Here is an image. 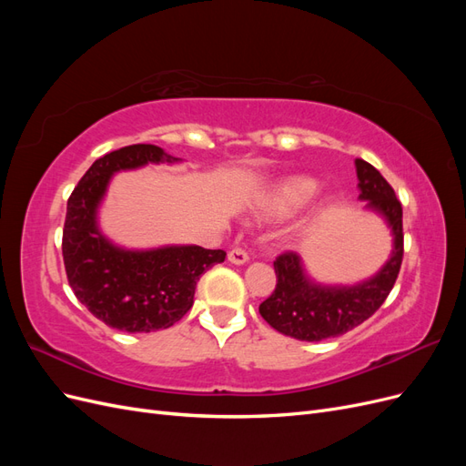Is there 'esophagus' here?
<instances>
[{
    "mask_svg": "<svg viewBox=\"0 0 466 466\" xmlns=\"http://www.w3.org/2000/svg\"><path fill=\"white\" fill-rule=\"evenodd\" d=\"M228 260H229L231 264L241 266V264H247V262H248V255H247L245 250H241V248H231V250L228 252Z\"/></svg>",
    "mask_w": 466,
    "mask_h": 466,
    "instance_id": "esophagus-1",
    "label": "esophagus"
}]
</instances>
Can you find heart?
Listing matches in <instances>:
<instances>
[{
	"label": "heart",
	"instance_id": "heart-1",
	"mask_svg": "<svg viewBox=\"0 0 466 466\" xmlns=\"http://www.w3.org/2000/svg\"><path fill=\"white\" fill-rule=\"evenodd\" d=\"M319 192V182L307 175H288L274 180L255 200L260 219H286L305 208Z\"/></svg>",
	"mask_w": 466,
	"mask_h": 466
}]
</instances>
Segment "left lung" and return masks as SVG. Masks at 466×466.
Listing matches in <instances>:
<instances>
[{
    "label": "left lung",
    "mask_w": 466,
    "mask_h": 466,
    "mask_svg": "<svg viewBox=\"0 0 466 466\" xmlns=\"http://www.w3.org/2000/svg\"><path fill=\"white\" fill-rule=\"evenodd\" d=\"M360 200L385 219L392 250L380 270L354 286H327L311 279L298 252H284L274 262L276 289L260 303L262 319L278 332L305 342L336 338L368 320L385 303L404 255L402 206L392 187L373 165L356 159Z\"/></svg>",
    "instance_id": "left-lung-1"
}]
</instances>
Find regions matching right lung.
<instances>
[{
    "label": "right lung",
    "instance_id": "right-lung-1",
    "mask_svg": "<svg viewBox=\"0 0 466 466\" xmlns=\"http://www.w3.org/2000/svg\"><path fill=\"white\" fill-rule=\"evenodd\" d=\"M182 159L151 144H136L96 159L67 200L62 255L76 298L108 327L153 332L173 327L194 303L200 276L225 260L223 250L198 245L124 248L98 228V208L112 175L147 163Z\"/></svg>",
    "mask_w": 466,
    "mask_h": 466
}]
</instances>
